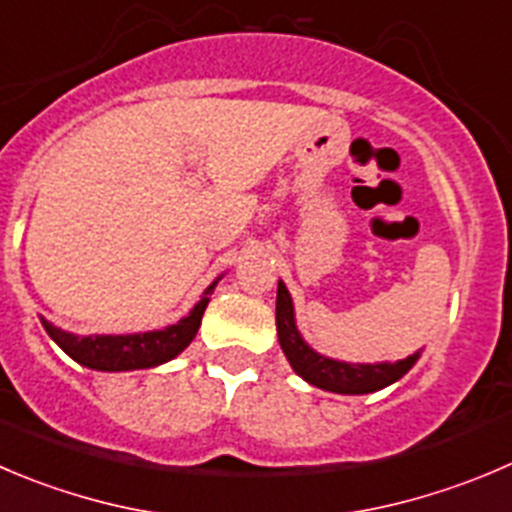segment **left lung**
I'll list each match as a JSON object with an SVG mask.
<instances>
[{"label": "left lung", "instance_id": "left-lung-1", "mask_svg": "<svg viewBox=\"0 0 512 512\" xmlns=\"http://www.w3.org/2000/svg\"><path fill=\"white\" fill-rule=\"evenodd\" d=\"M276 334H279V344L289 359L291 369L304 382L337 394L379 392V389L405 377L422 354L420 349V352L397 359V362H342V359L319 354L301 337L299 326H296L294 299H291L284 281H279V289H276Z\"/></svg>", "mask_w": 512, "mask_h": 512}]
</instances>
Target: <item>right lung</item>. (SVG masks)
Segmentation results:
<instances>
[{
  "instance_id": "right-lung-1",
  "label": "right lung",
  "mask_w": 512,
  "mask_h": 512,
  "mask_svg": "<svg viewBox=\"0 0 512 512\" xmlns=\"http://www.w3.org/2000/svg\"><path fill=\"white\" fill-rule=\"evenodd\" d=\"M223 279L216 276L206 291L201 294L198 304L188 311L186 316L175 324L163 326V329H153V332H135V334H75L65 332L45 316H40L45 332L50 334L52 342L75 359L77 364L87 369H97V372H133V369H150L158 364L170 362L178 357L188 344L196 339L198 326H201L203 311H206L208 301H211L213 289L218 281Z\"/></svg>"
}]
</instances>
